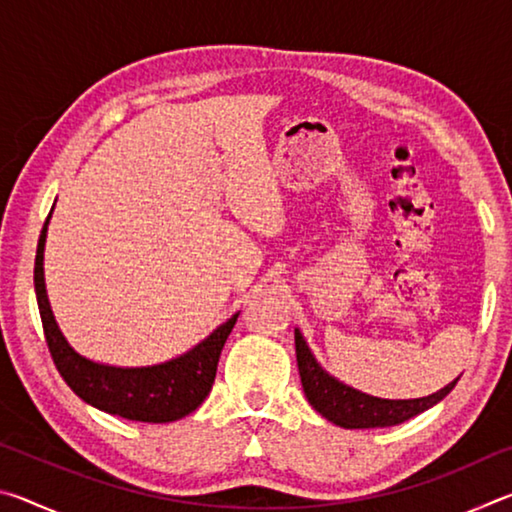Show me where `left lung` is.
Instances as JSON below:
<instances>
[{
  "label": "left lung",
  "instance_id": "1",
  "mask_svg": "<svg viewBox=\"0 0 512 512\" xmlns=\"http://www.w3.org/2000/svg\"><path fill=\"white\" fill-rule=\"evenodd\" d=\"M296 357H298V370L300 381L305 388V395L309 404L327 418L329 422L339 424L345 429H375V427H393L404 420L413 418L429 406L443 400V397L456 386L452 384L440 388L438 393L429 397H420V400H379V397H370L366 393L354 391V388L341 384L334 377L318 366L314 354L309 352L305 339L296 329Z\"/></svg>",
  "mask_w": 512,
  "mask_h": 512
}]
</instances>
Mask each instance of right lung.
<instances>
[{
    "label": "right lung",
    "mask_w": 512,
    "mask_h": 512,
    "mask_svg": "<svg viewBox=\"0 0 512 512\" xmlns=\"http://www.w3.org/2000/svg\"><path fill=\"white\" fill-rule=\"evenodd\" d=\"M47 223L49 216L45 225H42L38 239L33 284H36V298L47 348L65 384L83 402L126 420L173 422L196 411L214 384L223 343L232 332V327H235L239 314L225 320L221 327H216L192 352L173 361L160 363V366L112 368L83 359L81 354L69 348L65 336L60 334L47 300L45 275H42Z\"/></svg>",
    "instance_id": "obj_1"
}]
</instances>
